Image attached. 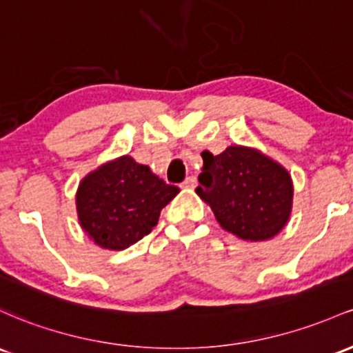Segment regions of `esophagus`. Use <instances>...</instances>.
Segmentation results:
<instances>
[{
	"mask_svg": "<svg viewBox=\"0 0 353 353\" xmlns=\"http://www.w3.org/2000/svg\"><path fill=\"white\" fill-rule=\"evenodd\" d=\"M196 177L194 176H189V177H185V181L183 183V188L184 189H192V188H196Z\"/></svg>",
	"mask_w": 353,
	"mask_h": 353,
	"instance_id": "34e87169",
	"label": "esophagus"
}]
</instances>
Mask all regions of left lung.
Wrapping results in <instances>:
<instances>
[{"instance_id":"left-lung-1","label":"left lung","mask_w":353,"mask_h":353,"mask_svg":"<svg viewBox=\"0 0 353 353\" xmlns=\"http://www.w3.org/2000/svg\"><path fill=\"white\" fill-rule=\"evenodd\" d=\"M201 156L196 192L224 230L245 241H265L283 230L293 204V183L283 165L243 145Z\"/></svg>"}]
</instances>
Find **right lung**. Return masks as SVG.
<instances>
[{"mask_svg":"<svg viewBox=\"0 0 353 353\" xmlns=\"http://www.w3.org/2000/svg\"><path fill=\"white\" fill-rule=\"evenodd\" d=\"M179 192L130 156L100 165L77 191L80 226L105 250H125L152 231L162 208Z\"/></svg>","mask_w":353,"mask_h":353,"instance_id":"add662e5","label":"right lung"}]
</instances>
